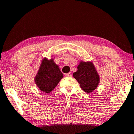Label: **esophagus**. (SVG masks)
<instances>
[{"label":"esophagus","mask_w":134,"mask_h":134,"mask_svg":"<svg viewBox=\"0 0 134 134\" xmlns=\"http://www.w3.org/2000/svg\"><path fill=\"white\" fill-rule=\"evenodd\" d=\"M65 76L69 77H70L72 76V74L71 72H69V73H67V74H65Z\"/></svg>","instance_id":"1"}]
</instances>
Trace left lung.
I'll list each match as a JSON object with an SVG mask.
<instances>
[{
    "label": "left lung",
    "mask_w": 134,
    "mask_h": 134,
    "mask_svg": "<svg viewBox=\"0 0 134 134\" xmlns=\"http://www.w3.org/2000/svg\"><path fill=\"white\" fill-rule=\"evenodd\" d=\"M73 76L80 83V87L86 93L93 92L99 85L100 77L92 62L80 61L77 72Z\"/></svg>",
    "instance_id": "8db88e82"
}]
</instances>
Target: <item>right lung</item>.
<instances>
[{"label":"right lung","mask_w":134,"mask_h":134,"mask_svg":"<svg viewBox=\"0 0 134 134\" xmlns=\"http://www.w3.org/2000/svg\"><path fill=\"white\" fill-rule=\"evenodd\" d=\"M63 77V74L59 65L54 62V59H48L43 57L35 76L34 82L41 91L50 93L55 88Z\"/></svg>","instance_id":"right-lung-1"}]
</instances>
